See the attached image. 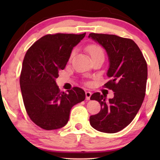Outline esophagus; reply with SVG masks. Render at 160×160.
I'll return each mask as SVG.
<instances>
[{
    "label": "esophagus",
    "mask_w": 160,
    "mask_h": 160,
    "mask_svg": "<svg viewBox=\"0 0 160 160\" xmlns=\"http://www.w3.org/2000/svg\"><path fill=\"white\" fill-rule=\"evenodd\" d=\"M85 94H86V99H87V100H90V97H91V95H92V93L90 92H85Z\"/></svg>",
    "instance_id": "esophagus-1"
}]
</instances>
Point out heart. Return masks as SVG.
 <instances>
[{"label": "heart", "instance_id": "heart-1", "mask_svg": "<svg viewBox=\"0 0 160 160\" xmlns=\"http://www.w3.org/2000/svg\"><path fill=\"white\" fill-rule=\"evenodd\" d=\"M87 52H89V54H90L91 58H92L96 56H104V52L103 50L100 46L97 44H90L87 47ZM74 55V51L71 52V58H73Z\"/></svg>", "mask_w": 160, "mask_h": 160}]
</instances>
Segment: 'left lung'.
<instances>
[{"label":"left lung","mask_w":160,"mask_h":160,"mask_svg":"<svg viewBox=\"0 0 160 160\" xmlns=\"http://www.w3.org/2000/svg\"><path fill=\"white\" fill-rule=\"evenodd\" d=\"M89 38L106 49L109 60L107 76L110 80L104 87L114 92L113 98L108 100L100 92L92 95L90 100L99 102L101 109L89 117V122L100 132H117L131 123L143 103L147 64L141 49L130 38L93 32Z\"/></svg>","instance_id":"1"}]
</instances>
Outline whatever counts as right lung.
<instances>
[{"instance_id": "right-lung-1", "label": "right lung", "mask_w": 160, "mask_h": 160, "mask_svg": "<svg viewBox=\"0 0 160 160\" xmlns=\"http://www.w3.org/2000/svg\"><path fill=\"white\" fill-rule=\"evenodd\" d=\"M82 34H49L36 41L26 52L19 78L26 111L36 125L47 130L64 127L74 105L85 99V92L73 87L60 92L55 79L68 61Z\"/></svg>"}]
</instances>
